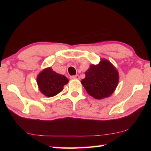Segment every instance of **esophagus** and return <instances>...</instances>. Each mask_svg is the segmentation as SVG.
I'll return each instance as SVG.
<instances>
[{"instance_id":"obj_1","label":"esophagus","mask_w":151,"mask_h":151,"mask_svg":"<svg viewBox=\"0 0 151 151\" xmlns=\"http://www.w3.org/2000/svg\"><path fill=\"white\" fill-rule=\"evenodd\" d=\"M70 79H79V75H75V76H70Z\"/></svg>"}]
</instances>
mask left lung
Here are the masks:
<instances>
[{
    "label": "left lung",
    "mask_w": 151,
    "mask_h": 151,
    "mask_svg": "<svg viewBox=\"0 0 151 151\" xmlns=\"http://www.w3.org/2000/svg\"><path fill=\"white\" fill-rule=\"evenodd\" d=\"M119 74L112 64L101 58L98 65H90L81 83L89 95L101 100L109 97L119 83Z\"/></svg>",
    "instance_id": "left-lung-1"
}]
</instances>
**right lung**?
Instances as JSON below:
<instances>
[{
	"mask_svg": "<svg viewBox=\"0 0 151 151\" xmlns=\"http://www.w3.org/2000/svg\"><path fill=\"white\" fill-rule=\"evenodd\" d=\"M37 82L40 93L45 96L52 97L63 90V86L68 83V79L56 73L51 67H48L38 75Z\"/></svg>",
	"mask_w": 151,
	"mask_h": 151,
	"instance_id": "add662e5",
	"label": "right lung"
}]
</instances>
